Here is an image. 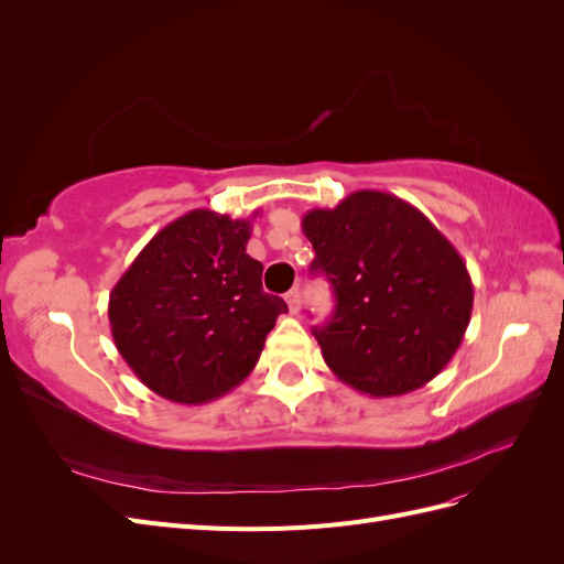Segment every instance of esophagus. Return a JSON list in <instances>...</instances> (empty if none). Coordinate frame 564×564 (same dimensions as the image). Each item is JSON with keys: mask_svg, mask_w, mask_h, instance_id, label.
<instances>
[{"mask_svg": "<svg viewBox=\"0 0 564 564\" xmlns=\"http://www.w3.org/2000/svg\"><path fill=\"white\" fill-rule=\"evenodd\" d=\"M284 301H286L289 313H292V315H296V313L301 311V294H299V289H292V292H289V294L284 296Z\"/></svg>", "mask_w": 564, "mask_h": 564, "instance_id": "obj_1", "label": "esophagus"}]
</instances>
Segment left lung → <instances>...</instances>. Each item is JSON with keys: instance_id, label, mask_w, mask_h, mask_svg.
Instances as JSON below:
<instances>
[{"instance_id": "1", "label": "left lung", "mask_w": 564, "mask_h": 564, "mask_svg": "<svg viewBox=\"0 0 564 564\" xmlns=\"http://www.w3.org/2000/svg\"><path fill=\"white\" fill-rule=\"evenodd\" d=\"M301 228L313 272L336 311L313 334L336 377L369 398H395L435 379L458 350L473 282L456 247L425 214L390 193L357 191L311 209Z\"/></svg>"}]
</instances>
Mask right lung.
<instances>
[{"instance_id":"1","label":"right lung","mask_w":564,"mask_h":564,"mask_svg":"<svg viewBox=\"0 0 564 564\" xmlns=\"http://www.w3.org/2000/svg\"><path fill=\"white\" fill-rule=\"evenodd\" d=\"M249 237V218L193 209L152 237L112 286V340L152 392L204 404L259 362L286 303L263 292Z\"/></svg>"}]
</instances>
